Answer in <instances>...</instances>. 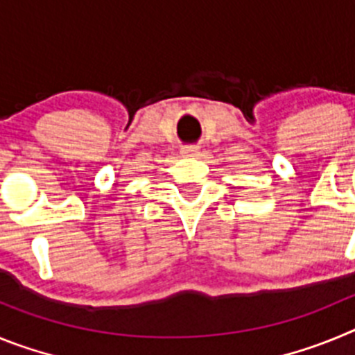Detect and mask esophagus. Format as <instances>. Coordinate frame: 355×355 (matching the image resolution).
Wrapping results in <instances>:
<instances>
[{
  "label": "esophagus",
  "instance_id": "34e87169",
  "mask_svg": "<svg viewBox=\"0 0 355 355\" xmlns=\"http://www.w3.org/2000/svg\"><path fill=\"white\" fill-rule=\"evenodd\" d=\"M181 153H183L184 156H196L197 153H199V149H197L196 146H187V147H183V150H181Z\"/></svg>",
  "mask_w": 355,
  "mask_h": 355
}]
</instances>
